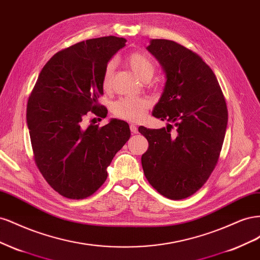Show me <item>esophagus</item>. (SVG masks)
Masks as SVG:
<instances>
[{
  "mask_svg": "<svg viewBox=\"0 0 260 260\" xmlns=\"http://www.w3.org/2000/svg\"><path fill=\"white\" fill-rule=\"evenodd\" d=\"M130 131H131L132 133H135V135H136V133H138V127H137V125L131 123V124H130Z\"/></svg>",
  "mask_w": 260,
  "mask_h": 260,
  "instance_id": "34e87169",
  "label": "esophagus"
}]
</instances>
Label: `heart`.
Instances as JSON below:
<instances>
[{"instance_id": "obj_1", "label": "heart", "mask_w": 260, "mask_h": 260, "mask_svg": "<svg viewBox=\"0 0 260 260\" xmlns=\"http://www.w3.org/2000/svg\"><path fill=\"white\" fill-rule=\"evenodd\" d=\"M124 62L142 80L151 79L155 73L156 66L154 60L144 52L135 51L129 53L124 57ZM113 70V62H108L104 70L103 79H102V85H103V89L105 91H108L112 88ZM149 105H151V103L145 98H122L114 104L113 113L120 119L127 121H138L145 116Z\"/></svg>"}]
</instances>
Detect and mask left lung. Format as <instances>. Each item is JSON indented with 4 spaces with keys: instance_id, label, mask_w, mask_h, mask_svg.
I'll return each mask as SVG.
<instances>
[{
    "instance_id": "obj_1",
    "label": "left lung",
    "mask_w": 260,
    "mask_h": 260,
    "mask_svg": "<svg viewBox=\"0 0 260 260\" xmlns=\"http://www.w3.org/2000/svg\"><path fill=\"white\" fill-rule=\"evenodd\" d=\"M147 50L167 78L153 116L172 124L139 127L148 141L142 167L159 194L183 200L198 192L216 167L228 124L226 103L214 72L199 54L165 39H153Z\"/></svg>"
}]
</instances>
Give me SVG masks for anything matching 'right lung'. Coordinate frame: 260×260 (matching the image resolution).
I'll return each mask as SVG.
<instances>
[{"label": "right lung", "instance_id": "obj_1", "mask_svg": "<svg viewBox=\"0 0 260 260\" xmlns=\"http://www.w3.org/2000/svg\"><path fill=\"white\" fill-rule=\"evenodd\" d=\"M127 42L102 37L57 52L42 68L27 104V123L35 162L54 191L70 200L95 193L107 167L130 138L129 124L118 119L88 128L84 117L105 118L102 79L108 60Z\"/></svg>", "mask_w": 260, "mask_h": 260}]
</instances>
